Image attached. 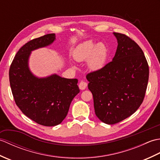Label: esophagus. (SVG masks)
Wrapping results in <instances>:
<instances>
[{
  "mask_svg": "<svg viewBox=\"0 0 160 160\" xmlns=\"http://www.w3.org/2000/svg\"><path fill=\"white\" fill-rule=\"evenodd\" d=\"M78 87H79L80 89L81 90H84L87 88V83L85 82H83V81H82V82H80L79 85H78Z\"/></svg>",
  "mask_w": 160,
  "mask_h": 160,
  "instance_id": "34e87169",
  "label": "esophagus"
}]
</instances>
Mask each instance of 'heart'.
Instances as JSON below:
<instances>
[{
  "mask_svg": "<svg viewBox=\"0 0 160 160\" xmlns=\"http://www.w3.org/2000/svg\"><path fill=\"white\" fill-rule=\"evenodd\" d=\"M108 57L107 47L102 42L96 43L88 40L80 44L73 52V58L77 61L88 59L87 64L92 71H98L102 68Z\"/></svg>",
  "mask_w": 160,
  "mask_h": 160,
  "instance_id": "1",
  "label": "heart"
}]
</instances>
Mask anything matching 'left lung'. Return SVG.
<instances>
[{"instance_id": "obj_1", "label": "left lung", "mask_w": 160, "mask_h": 160, "mask_svg": "<svg viewBox=\"0 0 160 160\" xmlns=\"http://www.w3.org/2000/svg\"><path fill=\"white\" fill-rule=\"evenodd\" d=\"M118 48L113 60L87 75L96 116L114 124L140 107L147 91L149 68L143 51L130 37L114 32Z\"/></svg>"}]
</instances>
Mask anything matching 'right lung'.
Masks as SVG:
<instances>
[{
  "label": "right lung",
  "mask_w": 160,
  "mask_h": 160,
  "mask_svg": "<svg viewBox=\"0 0 160 160\" xmlns=\"http://www.w3.org/2000/svg\"><path fill=\"white\" fill-rule=\"evenodd\" d=\"M55 38V33H49L27 42L16 54L9 71L16 105L27 117L46 127L62 122L71 101L80 92L77 79H67L56 74L38 78L30 72L28 59L32 51L50 45Z\"/></svg>",
  "instance_id": "obj_1"
}]
</instances>
